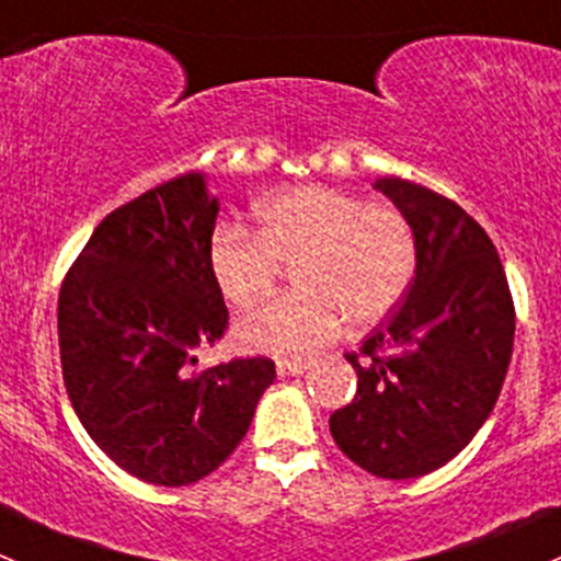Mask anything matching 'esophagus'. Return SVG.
Returning a JSON list of instances; mask_svg holds the SVG:
<instances>
[{
  "instance_id": "34e87169",
  "label": "esophagus",
  "mask_w": 561,
  "mask_h": 561,
  "mask_svg": "<svg viewBox=\"0 0 561 561\" xmlns=\"http://www.w3.org/2000/svg\"><path fill=\"white\" fill-rule=\"evenodd\" d=\"M275 369H277V377H297V375H306L308 364L306 360H277Z\"/></svg>"
}]
</instances>
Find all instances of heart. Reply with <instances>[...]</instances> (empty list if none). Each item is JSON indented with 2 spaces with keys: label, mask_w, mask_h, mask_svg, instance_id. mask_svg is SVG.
Segmentation results:
<instances>
[{
  "label": "heart",
  "mask_w": 561,
  "mask_h": 561,
  "mask_svg": "<svg viewBox=\"0 0 561 561\" xmlns=\"http://www.w3.org/2000/svg\"><path fill=\"white\" fill-rule=\"evenodd\" d=\"M255 231L220 226L209 242V272L233 308L259 300L295 261V291L244 313L239 346L280 360H302L341 333L371 328L408 295L419 244L408 217L388 204L322 184L264 195L253 206Z\"/></svg>",
  "instance_id": "1"
}]
</instances>
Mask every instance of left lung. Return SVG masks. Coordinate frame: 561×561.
<instances>
[{
  "label": "left lung",
  "mask_w": 561,
  "mask_h": 561,
  "mask_svg": "<svg viewBox=\"0 0 561 561\" xmlns=\"http://www.w3.org/2000/svg\"><path fill=\"white\" fill-rule=\"evenodd\" d=\"M375 190L415 231L419 264L402 306L346 355L357 391L330 415L339 449L380 479H413L460 455L493 413L515 339L504 266L466 209L413 181Z\"/></svg>",
  "instance_id": "obj_1"
}]
</instances>
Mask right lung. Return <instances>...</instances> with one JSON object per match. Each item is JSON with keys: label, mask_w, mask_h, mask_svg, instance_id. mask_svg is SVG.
Listing matches in <instances>:
<instances>
[{"label": "right lung", "mask_w": 561, "mask_h": 561, "mask_svg": "<svg viewBox=\"0 0 561 561\" xmlns=\"http://www.w3.org/2000/svg\"><path fill=\"white\" fill-rule=\"evenodd\" d=\"M217 215L204 173L142 192L99 222L57 306L79 421L112 462L164 488L220 468L275 380L270 357L192 369L228 328L209 272Z\"/></svg>", "instance_id": "right-lung-1"}]
</instances>
